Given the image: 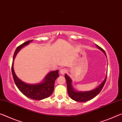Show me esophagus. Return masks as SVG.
Wrapping results in <instances>:
<instances>
[{
	"instance_id": "obj_1",
	"label": "esophagus",
	"mask_w": 122,
	"mask_h": 122,
	"mask_svg": "<svg viewBox=\"0 0 122 122\" xmlns=\"http://www.w3.org/2000/svg\"><path fill=\"white\" fill-rule=\"evenodd\" d=\"M66 72H67V70L65 69H61V70H60V73H61V75L65 74Z\"/></svg>"
}]
</instances>
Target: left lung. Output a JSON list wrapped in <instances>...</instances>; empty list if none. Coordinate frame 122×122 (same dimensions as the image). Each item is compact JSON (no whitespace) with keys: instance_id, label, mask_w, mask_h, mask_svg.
<instances>
[{"instance_id":"8db88e82","label":"left lung","mask_w":122,"mask_h":122,"mask_svg":"<svg viewBox=\"0 0 122 122\" xmlns=\"http://www.w3.org/2000/svg\"><path fill=\"white\" fill-rule=\"evenodd\" d=\"M96 46L98 49L101 50L107 56L105 52L102 48L96 44ZM65 78L66 79V81L67 93H68V95L72 99H73V100L76 102H86L91 100V99L95 97L99 92H100L102 89H103L104 85L105 84V81H106L107 76L106 78H105L104 81H103V82L97 88L93 90L85 92H78L74 90V89H73V87L71 85V79L70 78L69 76H67V75H65Z\"/></svg>"}]
</instances>
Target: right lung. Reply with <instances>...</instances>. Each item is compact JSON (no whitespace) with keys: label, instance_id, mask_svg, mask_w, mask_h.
<instances>
[{"label":"right lung","instance_id":"add662e5","mask_svg":"<svg viewBox=\"0 0 122 122\" xmlns=\"http://www.w3.org/2000/svg\"><path fill=\"white\" fill-rule=\"evenodd\" d=\"M31 41H32V40L26 41L18 46L14 53L13 59L14 60L17 53L22 47L28 45ZM13 60L11 67L12 73L16 86L22 93L34 100H41L50 96L54 90L55 81L59 76L58 70L50 72L42 83L38 84H28L22 81L15 75L13 67Z\"/></svg>","mask_w":122,"mask_h":122}]
</instances>
